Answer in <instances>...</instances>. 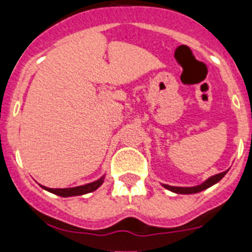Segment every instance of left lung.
Instances as JSON below:
<instances>
[{
    "label": "left lung",
    "mask_w": 252,
    "mask_h": 252,
    "mask_svg": "<svg viewBox=\"0 0 252 252\" xmlns=\"http://www.w3.org/2000/svg\"><path fill=\"white\" fill-rule=\"evenodd\" d=\"M226 173H227V170L223 171V173H220V174L213 175V177H211L209 179H207L204 183H202L201 186H197V187L183 188V187H171V186H166V184H164V187H165L166 189H169V190H171V192L179 193V194H192V193L202 192V190H204V189L209 188L211 186H213V184H216L217 182H220V180L224 177V174H226Z\"/></svg>",
    "instance_id": "obj_1"
}]
</instances>
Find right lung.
<instances>
[{
  "mask_svg": "<svg viewBox=\"0 0 252 252\" xmlns=\"http://www.w3.org/2000/svg\"><path fill=\"white\" fill-rule=\"evenodd\" d=\"M103 183V177L101 179L95 180L93 183L86 184V186L81 187H74V188H64V189H58V188H45L49 192L54 193V194L60 195V197H72V195H82L87 194V193H91L93 190H95L97 188L101 187V184Z\"/></svg>",
  "mask_w": 252,
  "mask_h": 252,
  "instance_id": "1",
  "label": "right lung"
}]
</instances>
